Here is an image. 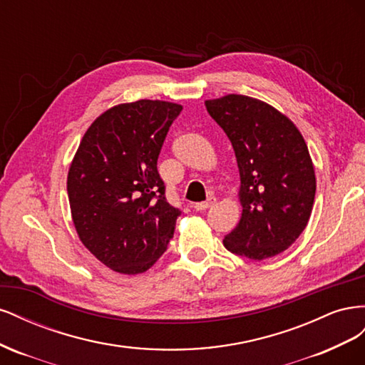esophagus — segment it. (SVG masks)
Returning <instances> with one entry per match:
<instances>
[{
    "label": "esophagus",
    "mask_w": 365,
    "mask_h": 365,
    "mask_svg": "<svg viewBox=\"0 0 365 365\" xmlns=\"http://www.w3.org/2000/svg\"><path fill=\"white\" fill-rule=\"evenodd\" d=\"M215 204H216V197L215 196H210L205 202H197V204L193 205V208L197 210V212H202V210H207L210 207H213Z\"/></svg>",
    "instance_id": "34e87169"
}]
</instances>
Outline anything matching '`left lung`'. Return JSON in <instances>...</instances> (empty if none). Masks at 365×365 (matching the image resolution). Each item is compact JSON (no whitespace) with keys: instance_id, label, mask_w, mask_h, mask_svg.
<instances>
[{"instance_id":"1","label":"left lung","mask_w":365,"mask_h":365,"mask_svg":"<svg viewBox=\"0 0 365 365\" xmlns=\"http://www.w3.org/2000/svg\"><path fill=\"white\" fill-rule=\"evenodd\" d=\"M235 149L242 216L224 247L251 260L288 250L303 233L315 200V169L302 132L259 98L227 94L205 101Z\"/></svg>"}]
</instances>
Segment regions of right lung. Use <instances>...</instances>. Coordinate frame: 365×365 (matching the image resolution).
I'll use <instances>...</instances> for the list:
<instances>
[{
	"label": "right lung",
	"mask_w": 365,
	"mask_h": 365,
	"mask_svg": "<svg viewBox=\"0 0 365 365\" xmlns=\"http://www.w3.org/2000/svg\"><path fill=\"white\" fill-rule=\"evenodd\" d=\"M181 109L148 98L109 108L86 129L70 164L67 190L77 236L118 274L148 271L173 236L181 212L165 201L157 161Z\"/></svg>",
	"instance_id": "1"
}]
</instances>
